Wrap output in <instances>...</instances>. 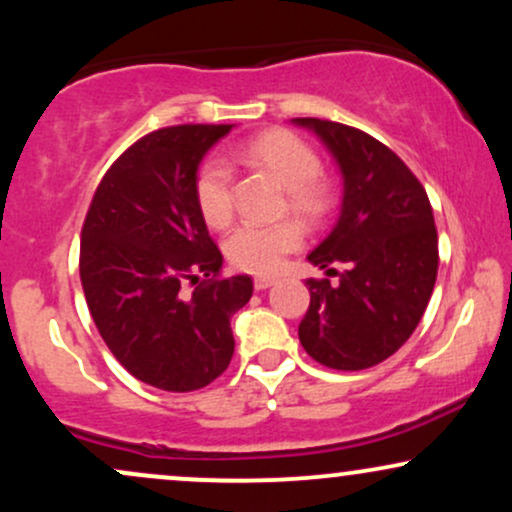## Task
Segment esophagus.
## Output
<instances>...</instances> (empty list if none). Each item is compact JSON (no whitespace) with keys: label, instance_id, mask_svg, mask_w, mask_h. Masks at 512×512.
Listing matches in <instances>:
<instances>
[{"label":"esophagus","instance_id":"esophagus-1","mask_svg":"<svg viewBox=\"0 0 512 512\" xmlns=\"http://www.w3.org/2000/svg\"><path fill=\"white\" fill-rule=\"evenodd\" d=\"M274 284H276L274 276H257V279H255V289H257V291L269 289V286H274Z\"/></svg>","mask_w":512,"mask_h":512}]
</instances>
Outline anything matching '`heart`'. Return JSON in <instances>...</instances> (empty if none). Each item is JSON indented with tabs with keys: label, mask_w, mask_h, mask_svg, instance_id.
<instances>
[{
	"label": "heart",
	"mask_w": 512,
	"mask_h": 512,
	"mask_svg": "<svg viewBox=\"0 0 512 512\" xmlns=\"http://www.w3.org/2000/svg\"><path fill=\"white\" fill-rule=\"evenodd\" d=\"M238 158L267 170L286 190L289 209L308 226H317L330 214L334 195L330 182L320 175L317 151L298 134L272 129L252 137L238 149ZM195 202L209 228H226L233 219V170L219 156L202 163L195 178ZM301 243V228L293 221L245 223L223 243L228 262L252 274H272L284 257Z\"/></svg>",
	"instance_id": "b5f03b06"
}]
</instances>
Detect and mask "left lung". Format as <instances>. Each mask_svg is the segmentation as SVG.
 Here are the masks:
<instances>
[{
  "label": "left lung",
  "mask_w": 512,
  "mask_h": 512,
  "mask_svg": "<svg viewBox=\"0 0 512 512\" xmlns=\"http://www.w3.org/2000/svg\"><path fill=\"white\" fill-rule=\"evenodd\" d=\"M293 125L313 129L344 180L339 219L308 255L337 281H305L310 308L298 339L327 368L378 366L411 337L436 286L431 202L402 158L370 134L317 117H293Z\"/></svg>",
  "instance_id": "obj_1"
}]
</instances>
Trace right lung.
Here are the masks:
<instances>
[{
	"label": "right lung",
	"mask_w": 512,
	"mask_h": 512,
	"mask_svg": "<svg viewBox=\"0 0 512 512\" xmlns=\"http://www.w3.org/2000/svg\"><path fill=\"white\" fill-rule=\"evenodd\" d=\"M231 127L175 125L134 142L103 175L81 228L93 322L117 361L158 390L214 383L236 349L231 317L252 296L248 274L221 276L195 202L199 163Z\"/></svg>",
	"instance_id": "right-lung-1"
}]
</instances>
